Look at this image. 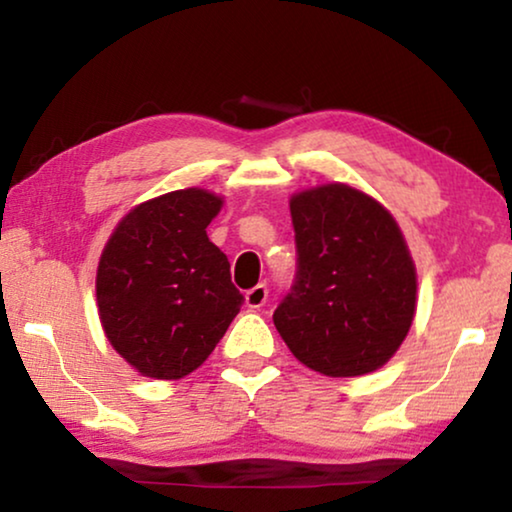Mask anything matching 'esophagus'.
Instances as JSON below:
<instances>
[{
  "instance_id": "obj_1",
  "label": "esophagus",
  "mask_w": 512,
  "mask_h": 512,
  "mask_svg": "<svg viewBox=\"0 0 512 512\" xmlns=\"http://www.w3.org/2000/svg\"><path fill=\"white\" fill-rule=\"evenodd\" d=\"M244 298H247V307H251V310H258V307H263L265 300H268V286L258 284V286H254V289H249Z\"/></svg>"
}]
</instances>
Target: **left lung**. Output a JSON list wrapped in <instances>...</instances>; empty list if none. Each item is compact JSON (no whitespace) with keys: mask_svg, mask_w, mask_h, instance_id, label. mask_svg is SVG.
<instances>
[{"mask_svg":"<svg viewBox=\"0 0 512 512\" xmlns=\"http://www.w3.org/2000/svg\"><path fill=\"white\" fill-rule=\"evenodd\" d=\"M296 279L272 321L293 356L328 377L384 366L408 335L415 263L401 228L370 195L326 184L291 198Z\"/></svg>","mask_w":512,"mask_h":512,"instance_id":"left-lung-1","label":"left lung"}]
</instances>
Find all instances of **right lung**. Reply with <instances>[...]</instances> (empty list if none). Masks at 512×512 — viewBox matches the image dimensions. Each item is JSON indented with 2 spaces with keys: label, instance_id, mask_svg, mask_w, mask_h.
<instances>
[{
  "label": "right lung",
  "instance_id": "obj_1",
  "mask_svg": "<svg viewBox=\"0 0 512 512\" xmlns=\"http://www.w3.org/2000/svg\"><path fill=\"white\" fill-rule=\"evenodd\" d=\"M223 200L184 188L130 209L97 265V307L111 347L146 377L179 380L214 352L244 296L207 226Z\"/></svg>",
  "mask_w": 512,
  "mask_h": 512
}]
</instances>
